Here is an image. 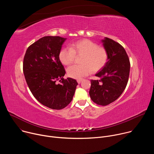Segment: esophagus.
<instances>
[{"label":"esophagus","instance_id":"34e87169","mask_svg":"<svg viewBox=\"0 0 154 154\" xmlns=\"http://www.w3.org/2000/svg\"><path fill=\"white\" fill-rule=\"evenodd\" d=\"M82 81H83L82 79H78V80H77V83H78L79 84H80Z\"/></svg>","mask_w":154,"mask_h":154}]
</instances>
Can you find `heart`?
<instances>
[{"label": "heart", "instance_id": "1", "mask_svg": "<svg viewBox=\"0 0 154 154\" xmlns=\"http://www.w3.org/2000/svg\"><path fill=\"white\" fill-rule=\"evenodd\" d=\"M75 55L82 56L81 64L72 65L67 70L68 75L74 79H81L93 71H99L104 66L108 59V54L104 48L87 39L72 42L70 48H63L58 57L63 64L69 65L74 61Z\"/></svg>", "mask_w": 154, "mask_h": 154}]
</instances>
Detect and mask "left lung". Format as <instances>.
Instances as JSON below:
<instances>
[{
    "label": "left lung",
    "instance_id": "8db88e82",
    "mask_svg": "<svg viewBox=\"0 0 154 154\" xmlns=\"http://www.w3.org/2000/svg\"><path fill=\"white\" fill-rule=\"evenodd\" d=\"M108 54L107 62L96 74L99 80H91L89 94L91 100L100 105H107L116 100L127 86L130 64L124 48L112 39L101 40Z\"/></svg>",
    "mask_w": 154,
    "mask_h": 154
}]
</instances>
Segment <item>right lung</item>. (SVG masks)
<instances>
[{
  "label": "right lung",
  "mask_w": 154,
  "mask_h": 154,
  "mask_svg": "<svg viewBox=\"0 0 154 154\" xmlns=\"http://www.w3.org/2000/svg\"><path fill=\"white\" fill-rule=\"evenodd\" d=\"M66 39L44 36L28 48L24 58L23 71L30 91L39 102L54 109L69 104L78 85L75 79H63L66 72L58 55ZM57 80L61 83L57 84Z\"/></svg>",
  "instance_id": "add662e5"
}]
</instances>
